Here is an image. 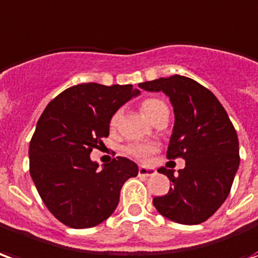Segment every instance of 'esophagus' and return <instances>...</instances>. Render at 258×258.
<instances>
[{
  "label": "esophagus",
  "instance_id": "1",
  "mask_svg": "<svg viewBox=\"0 0 258 258\" xmlns=\"http://www.w3.org/2000/svg\"><path fill=\"white\" fill-rule=\"evenodd\" d=\"M139 174L140 176H152V174H155V169H148L144 168V166H140L139 168Z\"/></svg>",
  "mask_w": 258,
  "mask_h": 258
}]
</instances>
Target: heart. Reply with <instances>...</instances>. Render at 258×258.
<instances>
[{"mask_svg":"<svg viewBox=\"0 0 258 258\" xmlns=\"http://www.w3.org/2000/svg\"><path fill=\"white\" fill-rule=\"evenodd\" d=\"M142 111L144 112V115L150 118L151 121H155L163 111H168V106L162 100H159V99H147V100H144L142 103ZM119 118H121L119 112H115L114 115L111 116V131H115L116 127H118ZM125 151L131 157L136 158L139 161H147L148 157L155 151V146L154 144H143V143H132V144L126 146Z\"/></svg>","mask_w":258,"mask_h":258,"instance_id":"obj_1","label":"heart"}]
</instances>
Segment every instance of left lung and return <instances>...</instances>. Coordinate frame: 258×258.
Listing matches in <instances>:
<instances>
[{"label":"left lung","mask_w":258,"mask_h":258,"mask_svg":"<svg viewBox=\"0 0 258 258\" xmlns=\"http://www.w3.org/2000/svg\"><path fill=\"white\" fill-rule=\"evenodd\" d=\"M139 88L162 90L170 97L176 121L166 157L185 159L178 174L158 169L172 181V188L152 204L172 221L201 224L217 212L231 191L240 161L236 131L217 97L188 77L172 75Z\"/></svg>","instance_id":"1"}]
</instances>
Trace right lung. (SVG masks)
<instances>
[{
    "label": "right lung",
    "mask_w": 258,
    "mask_h": 258,
    "mask_svg": "<svg viewBox=\"0 0 258 258\" xmlns=\"http://www.w3.org/2000/svg\"><path fill=\"white\" fill-rule=\"evenodd\" d=\"M139 93L132 85L80 84L56 96L39 116L30 142V174L45 206L67 227L103 223L118 206L123 183L137 176L131 159L116 157L97 169L90 152L108 136L111 116Z\"/></svg>",
    "instance_id": "right-lung-1"
}]
</instances>
